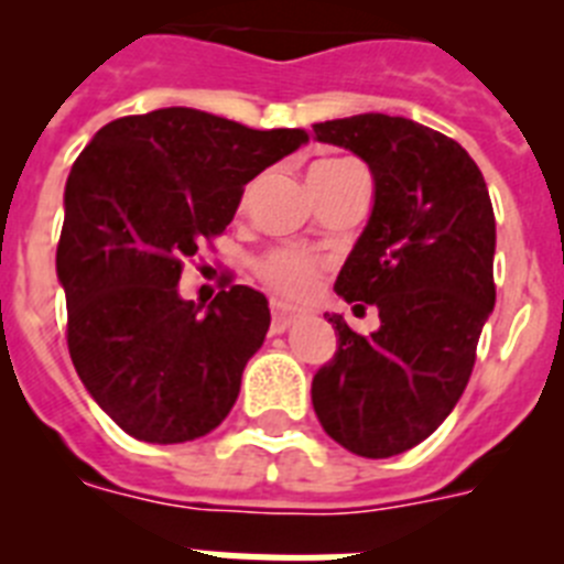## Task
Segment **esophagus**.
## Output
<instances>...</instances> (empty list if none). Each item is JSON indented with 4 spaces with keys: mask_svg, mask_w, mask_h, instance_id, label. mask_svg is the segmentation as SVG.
<instances>
[{
    "mask_svg": "<svg viewBox=\"0 0 564 564\" xmlns=\"http://www.w3.org/2000/svg\"><path fill=\"white\" fill-rule=\"evenodd\" d=\"M293 318H296V311L282 305H273V316H271V333H285L288 327L293 325Z\"/></svg>",
    "mask_w": 564,
    "mask_h": 564,
    "instance_id": "1",
    "label": "esophagus"
}]
</instances>
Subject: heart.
I'll return each instance as SVG.
<instances>
[{"mask_svg": "<svg viewBox=\"0 0 564 564\" xmlns=\"http://www.w3.org/2000/svg\"><path fill=\"white\" fill-rule=\"evenodd\" d=\"M347 172H361V166L347 161V158H330V161L313 163L307 181H325V177H338V174ZM325 268L327 262L318 253H311L296 246H276L257 259L253 271H257L259 282L268 291H273L282 299H291V302H299V299H305L316 288Z\"/></svg>", "mask_w": 564, "mask_h": 564, "instance_id": "heart-1", "label": "heart"}]
</instances>
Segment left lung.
I'll list each match as a JSON object with an SVG mask.
<instances>
[{
	"label": "left lung",
	"instance_id": "1",
	"mask_svg": "<svg viewBox=\"0 0 564 564\" xmlns=\"http://www.w3.org/2000/svg\"><path fill=\"white\" fill-rule=\"evenodd\" d=\"M316 141L350 149L376 177V206L336 279L381 327L358 336L338 313V347L313 376L327 435L361 457L412 449L446 421L475 370L495 307V208L477 163L430 127L367 112L313 123Z\"/></svg>",
	"mask_w": 564,
	"mask_h": 564
}]
</instances>
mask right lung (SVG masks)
Segmentation results:
<instances>
[{"instance_id": "1", "label": "right lung", "mask_w": 564, "mask_h": 564, "mask_svg": "<svg viewBox=\"0 0 564 564\" xmlns=\"http://www.w3.org/2000/svg\"><path fill=\"white\" fill-rule=\"evenodd\" d=\"M307 141L188 107L115 118L64 188L56 248L78 378L127 435L183 443L217 430L265 341L268 299L248 285L206 316L177 293L183 265L226 231L246 183Z\"/></svg>"}]
</instances>
